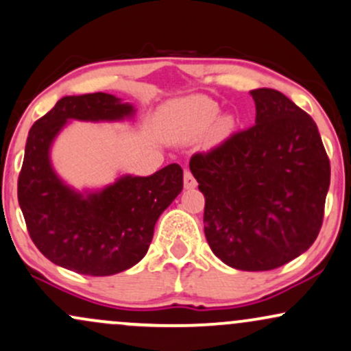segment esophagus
<instances>
[{"label":"esophagus","instance_id":"obj_1","mask_svg":"<svg viewBox=\"0 0 351 351\" xmlns=\"http://www.w3.org/2000/svg\"><path fill=\"white\" fill-rule=\"evenodd\" d=\"M184 185H185V189H195L197 187L195 177L192 176V172L190 171L184 172Z\"/></svg>","mask_w":351,"mask_h":351}]
</instances>
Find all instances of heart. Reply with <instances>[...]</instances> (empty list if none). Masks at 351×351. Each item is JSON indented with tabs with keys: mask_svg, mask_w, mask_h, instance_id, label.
Masks as SVG:
<instances>
[{
	"mask_svg": "<svg viewBox=\"0 0 351 351\" xmlns=\"http://www.w3.org/2000/svg\"><path fill=\"white\" fill-rule=\"evenodd\" d=\"M219 115V106L208 97L193 96L176 101L161 110V123L169 138L193 140L208 132ZM232 119L221 117L213 128L215 136L224 138L231 133Z\"/></svg>",
	"mask_w": 351,
	"mask_h": 351,
	"instance_id": "b5f03b06",
	"label": "heart"
}]
</instances>
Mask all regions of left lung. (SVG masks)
I'll return each mask as SVG.
<instances>
[{
    "label": "left lung",
    "instance_id": "1",
    "mask_svg": "<svg viewBox=\"0 0 351 351\" xmlns=\"http://www.w3.org/2000/svg\"><path fill=\"white\" fill-rule=\"evenodd\" d=\"M255 125L206 153L190 171L205 195V236L226 265L274 270L321 231L330 161L311 115L280 90H250Z\"/></svg>",
    "mask_w": 351,
    "mask_h": 351
}]
</instances>
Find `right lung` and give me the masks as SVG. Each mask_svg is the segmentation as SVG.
<instances>
[{"instance_id":"add662e5","label":"right lung","mask_w":351,"mask_h":351,"mask_svg":"<svg viewBox=\"0 0 351 351\" xmlns=\"http://www.w3.org/2000/svg\"><path fill=\"white\" fill-rule=\"evenodd\" d=\"M133 114V106L112 94L66 96L29 130L17 200L30 239L55 265L90 276L115 275L136 265L148 252L158 218L182 190L179 164L148 177L123 176L86 193L56 176L50 148L68 120L115 122Z\"/></svg>"}]
</instances>
